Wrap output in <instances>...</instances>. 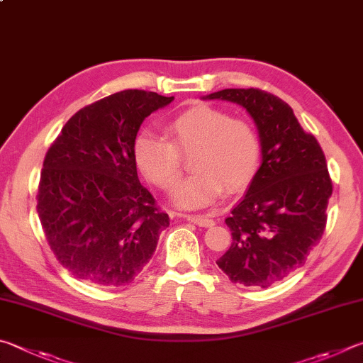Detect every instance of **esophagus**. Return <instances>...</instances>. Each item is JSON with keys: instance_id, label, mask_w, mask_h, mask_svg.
<instances>
[{"instance_id": "esophagus-1", "label": "esophagus", "mask_w": 363, "mask_h": 363, "mask_svg": "<svg viewBox=\"0 0 363 363\" xmlns=\"http://www.w3.org/2000/svg\"><path fill=\"white\" fill-rule=\"evenodd\" d=\"M180 217L186 218L191 223L198 225V226H204V228H211L215 225V221L208 217H204V215H189V213H180Z\"/></svg>"}]
</instances>
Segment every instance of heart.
I'll return each mask as SVG.
<instances>
[{
    "label": "heart",
    "mask_w": 363,
    "mask_h": 363,
    "mask_svg": "<svg viewBox=\"0 0 363 363\" xmlns=\"http://www.w3.org/2000/svg\"><path fill=\"white\" fill-rule=\"evenodd\" d=\"M170 140L142 132L133 142L137 167L151 183L170 189L182 175V155L196 170L172 193L183 208H201L221 193L238 191L255 177L262 159L259 137L249 121L208 105H196L167 125Z\"/></svg>",
    "instance_id": "1"
}]
</instances>
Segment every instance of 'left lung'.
Segmentation results:
<instances>
[{
  "mask_svg": "<svg viewBox=\"0 0 363 363\" xmlns=\"http://www.w3.org/2000/svg\"><path fill=\"white\" fill-rule=\"evenodd\" d=\"M206 99L234 101L257 124L262 165L225 220L233 242L217 264L234 284L266 289L301 268L325 230L333 191L325 155L276 95L250 87Z\"/></svg>",
  "mask_w": 363,
  "mask_h": 363,
  "instance_id": "obj_1",
  "label": "left lung"
}]
</instances>
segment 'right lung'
<instances>
[{
  "instance_id": "right-lung-1",
  "label": "right lung",
  "mask_w": 363,
  "mask_h": 363,
  "mask_svg": "<svg viewBox=\"0 0 363 363\" xmlns=\"http://www.w3.org/2000/svg\"><path fill=\"white\" fill-rule=\"evenodd\" d=\"M172 100L138 89L108 95L74 113L48 150L36 211L50 250L79 281L130 284L169 226L138 180L133 142Z\"/></svg>"
}]
</instances>
